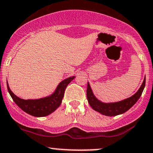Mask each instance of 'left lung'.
Listing matches in <instances>:
<instances>
[{"instance_id": "left-lung-1", "label": "left lung", "mask_w": 153, "mask_h": 153, "mask_svg": "<svg viewBox=\"0 0 153 153\" xmlns=\"http://www.w3.org/2000/svg\"><path fill=\"white\" fill-rule=\"evenodd\" d=\"M145 77L143 80L142 85L137 93H135L133 96L130 97L129 98L122 100L120 102H109V103H105L99 100L94 94L91 88L89 83L88 82L87 84V91L86 96L87 100L88 103L92 109L95 111L100 112L102 115H106V116H115V115H120L124 112L128 111L131 107H132L135 105V103L138 101L139 97L142 95L144 88L145 86Z\"/></svg>"}]
</instances>
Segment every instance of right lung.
Returning a JSON list of instances; mask_svg holds the SVG:
<instances>
[{
  "mask_svg": "<svg viewBox=\"0 0 153 153\" xmlns=\"http://www.w3.org/2000/svg\"><path fill=\"white\" fill-rule=\"evenodd\" d=\"M75 78L73 76L66 78L60 82L52 94L37 100H23L16 97L10 89L8 81L6 83L8 93L19 108L33 116L44 117L54 112L60 106L67 86Z\"/></svg>",
  "mask_w": 153,
  "mask_h": 153,
  "instance_id": "add662e5",
  "label": "right lung"
}]
</instances>
